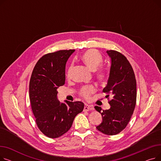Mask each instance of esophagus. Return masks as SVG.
<instances>
[{
	"instance_id": "esophagus-1",
	"label": "esophagus",
	"mask_w": 161,
	"mask_h": 161,
	"mask_svg": "<svg viewBox=\"0 0 161 161\" xmlns=\"http://www.w3.org/2000/svg\"><path fill=\"white\" fill-rule=\"evenodd\" d=\"M94 109V108L92 107L91 106H89L88 104H85V106H84V111H92Z\"/></svg>"
}]
</instances>
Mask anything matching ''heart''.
<instances>
[{"mask_svg":"<svg viewBox=\"0 0 161 161\" xmlns=\"http://www.w3.org/2000/svg\"><path fill=\"white\" fill-rule=\"evenodd\" d=\"M81 60L86 64L92 70L96 69L103 63V58L101 54L97 50L94 49H90L84 52L81 57ZM72 69V65H71L68 71V76H69ZM95 76L97 79L100 81H104L108 77V70L106 68L100 66L96 70ZM95 91V87L93 86H89L83 87L80 92V95L86 99H89L91 94Z\"/></svg>","mask_w":161,"mask_h":161,"instance_id":"heart-1","label":"heart"}]
</instances>
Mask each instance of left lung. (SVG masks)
I'll return each mask as SVG.
<instances>
[{
    "label": "left lung",
    "mask_w": 161,
    "mask_h": 161,
    "mask_svg": "<svg viewBox=\"0 0 161 161\" xmlns=\"http://www.w3.org/2000/svg\"><path fill=\"white\" fill-rule=\"evenodd\" d=\"M112 58L110 73L103 92L112 99L108 101L111 108L103 110L97 106L96 110L103 116V121L97 129L107 135H115L124 130L133 114L136 104V80L132 67L126 57L115 50H108Z\"/></svg>",
    "instance_id": "1"
}]
</instances>
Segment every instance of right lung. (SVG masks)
Masks as SVG:
<instances>
[{"instance_id":"1","label":"right lung","mask_w":161,"mask_h":161,"mask_svg":"<svg viewBox=\"0 0 161 161\" xmlns=\"http://www.w3.org/2000/svg\"><path fill=\"white\" fill-rule=\"evenodd\" d=\"M75 49L59 50L42 56L35 64L29 82L32 112L40 130L50 138L69 131L84 104L80 101L59 103L57 89L65 83V66Z\"/></svg>"}]
</instances>
